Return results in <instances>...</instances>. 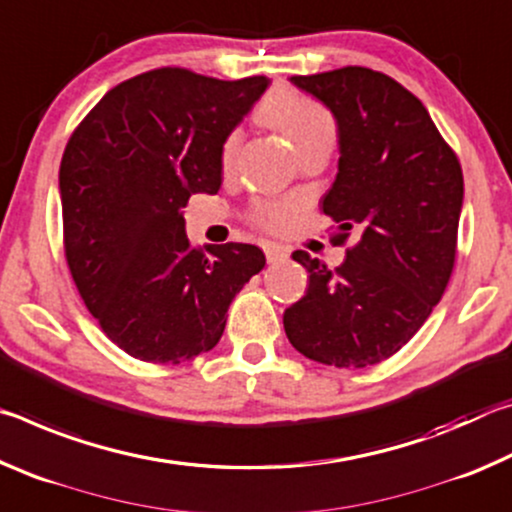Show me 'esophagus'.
Here are the masks:
<instances>
[{
    "label": "esophagus",
    "instance_id": "34e87169",
    "mask_svg": "<svg viewBox=\"0 0 512 512\" xmlns=\"http://www.w3.org/2000/svg\"><path fill=\"white\" fill-rule=\"evenodd\" d=\"M264 253H266L268 264H277V262H284V259L289 257L291 250L287 246H282V244H266Z\"/></svg>",
    "mask_w": 512,
    "mask_h": 512
}]
</instances>
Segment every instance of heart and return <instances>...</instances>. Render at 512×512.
Returning <instances> with one entry per match:
<instances>
[{"instance_id": "b5f03b06", "label": "heart", "mask_w": 512, "mask_h": 512, "mask_svg": "<svg viewBox=\"0 0 512 512\" xmlns=\"http://www.w3.org/2000/svg\"><path fill=\"white\" fill-rule=\"evenodd\" d=\"M257 121L275 133H280L291 144L296 158L311 149H334L336 121L329 112L302 94L293 90H275L257 110ZM239 135H230L223 142V169L235 167L239 155ZM293 219L291 203H268L257 210V221L268 230H284Z\"/></svg>"}]
</instances>
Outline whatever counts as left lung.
Masks as SVG:
<instances>
[{
  "mask_svg": "<svg viewBox=\"0 0 512 512\" xmlns=\"http://www.w3.org/2000/svg\"><path fill=\"white\" fill-rule=\"evenodd\" d=\"M332 112L339 171L323 212L336 244L357 246L329 271L296 250L309 287L284 311L293 348L325 366L366 368L411 341L443 298L456 257L463 171L418 97L366 67L291 76Z\"/></svg>",
  "mask_w": 512,
  "mask_h": 512,
  "instance_id": "1",
  "label": "left lung"
}]
</instances>
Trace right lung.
I'll return each instance as SVG.
<instances>
[{"instance_id":"add662e5","label":"right lung","mask_w":512,"mask_h":512,"mask_svg":"<svg viewBox=\"0 0 512 512\" xmlns=\"http://www.w3.org/2000/svg\"><path fill=\"white\" fill-rule=\"evenodd\" d=\"M271 81L180 67L119 83L65 146V255L85 307L121 350L180 363L219 343L228 307L266 264L250 244L189 246L183 207L216 194L223 142Z\"/></svg>"}]
</instances>
